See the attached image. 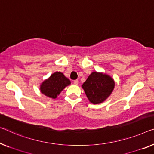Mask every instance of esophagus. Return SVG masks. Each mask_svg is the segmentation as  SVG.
I'll list each match as a JSON object with an SVG mask.
<instances>
[{
	"label": "esophagus",
	"mask_w": 154,
	"mask_h": 154,
	"mask_svg": "<svg viewBox=\"0 0 154 154\" xmlns=\"http://www.w3.org/2000/svg\"><path fill=\"white\" fill-rule=\"evenodd\" d=\"M78 83H79L78 80H74V81H73V84H74L75 85H77Z\"/></svg>",
	"instance_id": "34e87169"
}]
</instances>
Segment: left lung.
Here are the masks:
<instances>
[{
    "label": "left lung",
    "mask_w": 154,
    "mask_h": 154,
    "mask_svg": "<svg viewBox=\"0 0 154 154\" xmlns=\"http://www.w3.org/2000/svg\"><path fill=\"white\" fill-rule=\"evenodd\" d=\"M113 78L104 72H93L82 85L89 102L93 104L104 102L115 88Z\"/></svg>",
    "instance_id": "obj_1"
}]
</instances>
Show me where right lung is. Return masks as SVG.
Instances as JSON below:
<instances>
[{
    "mask_svg": "<svg viewBox=\"0 0 154 154\" xmlns=\"http://www.w3.org/2000/svg\"><path fill=\"white\" fill-rule=\"evenodd\" d=\"M71 84L62 72H55L40 85L41 93L52 99H56L61 92Z\"/></svg>",
    "mask_w": 154,
    "mask_h": 154,
    "instance_id": "1",
    "label": "right lung"
}]
</instances>
